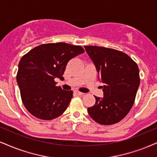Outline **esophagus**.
I'll list each match as a JSON object with an SVG mask.
<instances>
[{
	"label": "esophagus",
	"mask_w": 157,
	"mask_h": 157,
	"mask_svg": "<svg viewBox=\"0 0 157 157\" xmlns=\"http://www.w3.org/2000/svg\"><path fill=\"white\" fill-rule=\"evenodd\" d=\"M74 93L75 94H77V95H83V94H84V93H82V92H79V91H78V90H75L74 91Z\"/></svg>",
	"instance_id": "obj_1"
}]
</instances>
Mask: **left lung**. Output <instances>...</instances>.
Masks as SVG:
<instances>
[{"instance_id":"obj_1","label":"left lung","mask_w":157,"mask_h":157,"mask_svg":"<svg viewBox=\"0 0 157 157\" xmlns=\"http://www.w3.org/2000/svg\"><path fill=\"white\" fill-rule=\"evenodd\" d=\"M98 73L103 97H94L95 104L87 108L96 122L113 124L132 108L140 85L138 65L122 52L101 46H84Z\"/></svg>"}]
</instances>
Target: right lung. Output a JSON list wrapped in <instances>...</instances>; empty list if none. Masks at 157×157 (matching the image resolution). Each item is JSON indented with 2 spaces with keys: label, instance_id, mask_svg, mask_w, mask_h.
<instances>
[{
  "label": "right lung",
  "instance_id": "1",
  "mask_svg": "<svg viewBox=\"0 0 157 157\" xmlns=\"http://www.w3.org/2000/svg\"><path fill=\"white\" fill-rule=\"evenodd\" d=\"M84 52L82 46L60 42L41 44L21 58L17 82L23 104L33 116L52 120L66 110L73 91L56 86L55 80L63 78L70 59Z\"/></svg>",
  "mask_w": 157,
  "mask_h": 157
}]
</instances>
